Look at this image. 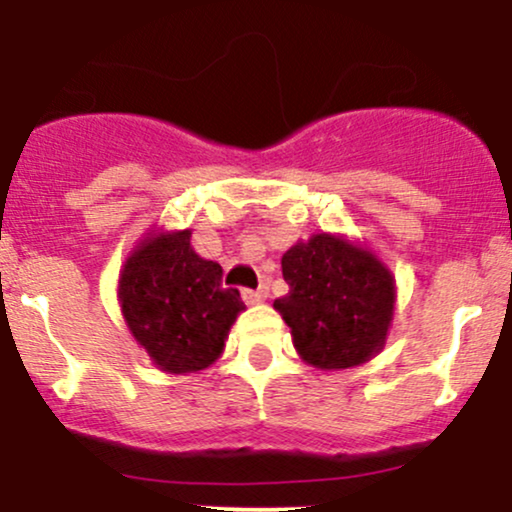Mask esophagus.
I'll return each mask as SVG.
<instances>
[{"mask_svg": "<svg viewBox=\"0 0 512 512\" xmlns=\"http://www.w3.org/2000/svg\"><path fill=\"white\" fill-rule=\"evenodd\" d=\"M267 296H269V289L264 284L260 286V289H243V301L250 305L267 301Z\"/></svg>", "mask_w": 512, "mask_h": 512, "instance_id": "obj_1", "label": "esophagus"}]
</instances>
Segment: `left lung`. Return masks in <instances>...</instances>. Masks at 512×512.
<instances>
[{"label":"left lung","mask_w":512,"mask_h":512,"mask_svg":"<svg viewBox=\"0 0 512 512\" xmlns=\"http://www.w3.org/2000/svg\"><path fill=\"white\" fill-rule=\"evenodd\" d=\"M281 272L289 293L274 308L305 361L322 370L351 368L383 349L395 284L370 252L320 233L286 250Z\"/></svg>","instance_id":"obj_1"}]
</instances>
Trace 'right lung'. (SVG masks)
Here are the masks:
<instances>
[{"mask_svg": "<svg viewBox=\"0 0 512 512\" xmlns=\"http://www.w3.org/2000/svg\"><path fill=\"white\" fill-rule=\"evenodd\" d=\"M221 274V264L192 250L190 231L144 240L127 260L122 315L161 370L197 373L219 358L226 332L245 308Z\"/></svg>", "mask_w": 512, "mask_h": 512, "instance_id": "obj_1", "label": "right lung"}]
</instances>
